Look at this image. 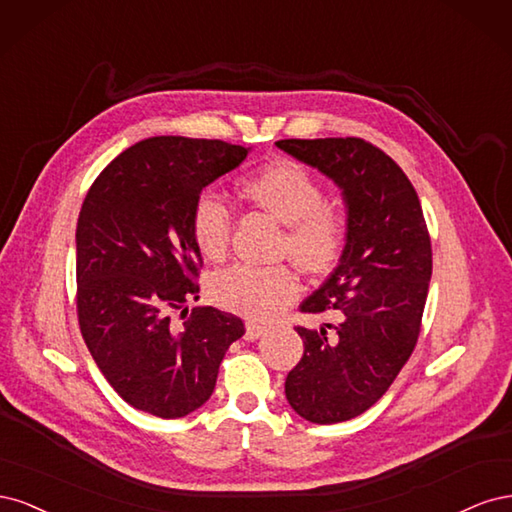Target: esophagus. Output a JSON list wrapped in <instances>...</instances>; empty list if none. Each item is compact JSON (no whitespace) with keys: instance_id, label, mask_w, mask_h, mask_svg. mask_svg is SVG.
Instances as JSON below:
<instances>
[{"instance_id":"1","label":"esophagus","mask_w":512,"mask_h":512,"mask_svg":"<svg viewBox=\"0 0 512 512\" xmlns=\"http://www.w3.org/2000/svg\"><path fill=\"white\" fill-rule=\"evenodd\" d=\"M267 331V327H262L258 322H247L245 324V339L247 342H256L258 337H262V333Z\"/></svg>"}]
</instances>
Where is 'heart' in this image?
I'll list each match as a JSON object with an SVG mask.
<instances>
[{"mask_svg": "<svg viewBox=\"0 0 512 512\" xmlns=\"http://www.w3.org/2000/svg\"><path fill=\"white\" fill-rule=\"evenodd\" d=\"M239 196L267 211L286 226L280 252L297 265L320 275L342 258L348 222L344 211L327 203L322 183L297 162L273 160L237 183ZM192 237L205 258H226L232 218L220 196H198L192 209ZM213 299L222 307L254 320H269L299 297V277L286 265H235L213 277Z\"/></svg>", "mask_w": 512, "mask_h": 512, "instance_id": "heart-1", "label": "heart"}]
</instances>
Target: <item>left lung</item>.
I'll list each match as a JSON object with an SVG mask.
<instances>
[{
    "label": "left lung",
    "mask_w": 512,
    "mask_h": 512,
    "mask_svg": "<svg viewBox=\"0 0 512 512\" xmlns=\"http://www.w3.org/2000/svg\"><path fill=\"white\" fill-rule=\"evenodd\" d=\"M329 177L346 207L342 258L301 312H335V327H297L303 356L286 399L309 423L363 414L389 391L416 346L431 280V241L421 200L384 151L361 138L275 143Z\"/></svg>",
    "instance_id": "8db88e82"
}]
</instances>
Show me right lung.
<instances>
[{
    "label": "right lung",
    "mask_w": 512,
    "mask_h": 512,
    "mask_svg": "<svg viewBox=\"0 0 512 512\" xmlns=\"http://www.w3.org/2000/svg\"><path fill=\"white\" fill-rule=\"evenodd\" d=\"M250 151L207 138H145L85 196L76 224L81 333L108 384L136 410L179 418L203 406L226 350L245 333L241 318L215 307H196L183 324L173 312L198 299L194 203Z\"/></svg>",
    "instance_id": "1"
}]
</instances>
